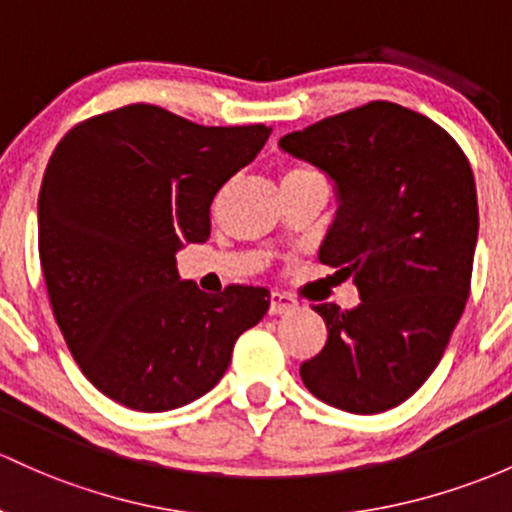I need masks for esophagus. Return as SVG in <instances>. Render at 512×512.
<instances>
[{
    "instance_id": "obj_1",
    "label": "esophagus",
    "mask_w": 512,
    "mask_h": 512,
    "mask_svg": "<svg viewBox=\"0 0 512 512\" xmlns=\"http://www.w3.org/2000/svg\"><path fill=\"white\" fill-rule=\"evenodd\" d=\"M295 307H298V302L290 298V295L271 293V307H268L271 315H288V312H293Z\"/></svg>"
}]
</instances>
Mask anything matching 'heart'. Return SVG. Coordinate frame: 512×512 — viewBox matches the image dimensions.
Returning a JSON list of instances; mask_svg holds the SVG:
<instances>
[{"label": "heart", "instance_id": "1", "mask_svg": "<svg viewBox=\"0 0 512 512\" xmlns=\"http://www.w3.org/2000/svg\"><path fill=\"white\" fill-rule=\"evenodd\" d=\"M298 173H307V170L305 168H290V170H285L283 178H288V175H298Z\"/></svg>", "mask_w": 512, "mask_h": 512}]
</instances>
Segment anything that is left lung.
Here are the masks:
<instances>
[{"label":"left lung","mask_w":512,"mask_h":512,"mask_svg":"<svg viewBox=\"0 0 512 512\" xmlns=\"http://www.w3.org/2000/svg\"><path fill=\"white\" fill-rule=\"evenodd\" d=\"M337 188L320 246L361 302L312 305L327 344L300 366L315 398L373 415L408 400L442 361L466 307L478 239L476 183L459 144L432 119L368 102L280 139Z\"/></svg>","instance_id":"8db88e82"}]
</instances>
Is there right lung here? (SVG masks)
<instances>
[{"label": "right lung", "mask_w": 512, "mask_h": 512, "mask_svg": "<svg viewBox=\"0 0 512 512\" xmlns=\"http://www.w3.org/2000/svg\"><path fill=\"white\" fill-rule=\"evenodd\" d=\"M271 126H200L153 104L75 124L38 192V254L53 317L80 371L131 410L183 408L212 390L271 293L207 295L175 254L210 239L219 188Z\"/></svg>", "instance_id": "obj_1"}]
</instances>
